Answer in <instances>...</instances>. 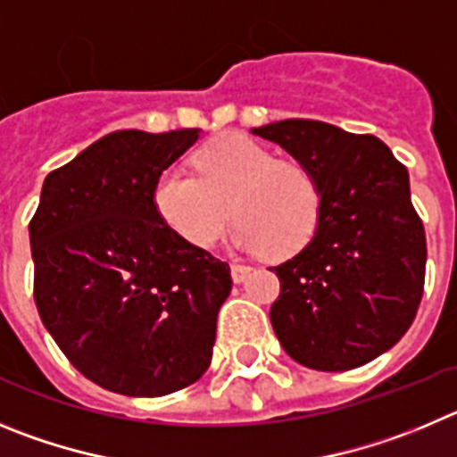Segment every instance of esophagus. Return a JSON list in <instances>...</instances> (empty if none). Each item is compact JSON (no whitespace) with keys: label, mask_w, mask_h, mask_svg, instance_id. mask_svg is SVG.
Wrapping results in <instances>:
<instances>
[{"label":"esophagus","mask_w":457,"mask_h":457,"mask_svg":"<svg viewBox=\"0 0 457 457\" xmlns=\"http://www.w3.org/2000/svg\"><path fill=\"white\" fill-rule=\"evenodd\" d=\"M229 269H232V279L237 282V285L238 282H244V279L250 275V270H253L250 266H244V264H232Z\"/></svg>","instance_id":"1"}]
</instances>
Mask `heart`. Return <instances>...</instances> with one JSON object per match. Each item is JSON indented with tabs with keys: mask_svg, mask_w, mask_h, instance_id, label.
<instances>
[{
	"mask_svg": "<svg viewBox=\"0 0 457 457\" xmlns=\"http://www.w3.org/2000/svg\"><path fill=\"white\" fill-rule=\"evenodd\" d=\"M195 175L163 170L152 203L163 223L193 248L209 250L238 220L232 241L287 259L312 244L323 212L314 172L298 162H279L269 147L241 134L213 138L195 154Z\"/></svg>",
	"mask_w": 457,
	"mask_h": 457,
	"instance_id": "1",
	"label": "heart"
}]
</instances>
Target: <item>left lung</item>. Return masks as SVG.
I'll list each match as a JSON object with an SVG mask.
<instances>
[{
  "label": "left lung",
  "instance_id": "left-lung-1",
  "mask_svg": "<svg viewBox=\"0 0 457 457\" xmlns=\"http://www.w3.org/2000/svg\"><path fill=\"white\" fill-rule=\"evenodd\" d=\"M254 137L310 168L323 191L316 237L275 266L270 323L298 364L348 371L396 344L417 316L426 232L410 200L408 168L380 138L320 120L270 122Z\"/></svg>",
  "mask_w": 457,
  "mask_h": 457
}]
</instances>
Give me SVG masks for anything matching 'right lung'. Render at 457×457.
<instances>
[{"label": "right lung", "instance_id": "add662e5", "mask_svg": "<svg viewBox=\"0 0 457 457\" xmlns=\"http://www.w3.org/2000/svg\"><path fill=\"white\" fill-rule=\"evenodd\" d=\"M200 129H122L45 178L29 223L40 320L72 367L125 396H166L212 364L229 266L172 232L157 178Z\"/></svg>", "mask_w": 457, "mask_h": 457}]
</instances>
